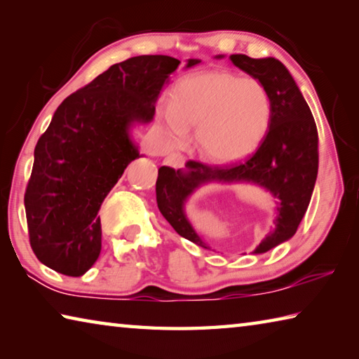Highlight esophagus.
I'll use <instances>...</instances> for the list:
<instances>
[{"instance_id": "esophagus-1", "label": "esophagus", "mask_w": 359, "mask_h": 359, "mask_svg": "<svg viewBox=\"0 0 359 359\" xmlns=\"http://www.w3.org/2000/svg\"><path fill=\"white\" fill-rule=\"evenodd\" d=\"M165 163L168 166H172L175 169H179V168L185 166V158H184V155H180V154H171L166 158Z\"/></svg>"}]
</instances>
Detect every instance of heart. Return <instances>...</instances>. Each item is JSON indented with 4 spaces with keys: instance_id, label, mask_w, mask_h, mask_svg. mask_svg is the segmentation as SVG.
I'll return each instance as SVG.
<instances>
[{
    "instance_id": "heart-1",
    "label": "heart",
    "mask_w": 359,
    "mask_h": 359,
    "mask_svg": "<svg viewBox=\"0 0 359 359\" xmlns=\"http://www.w3.org/2000/svg\"><path fill=\"white\" fill-rule=\"evenodd\" d=\"M272 96L257 77L212 71L180 82L172 100L158 107L168 142L184 144L190 125L201 154L214 163H233L259 147L272 123Z\"/></svg>"
}]
</instances>
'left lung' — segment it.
<instances>
[{
	"instance_id": "1",
	"label": "left lung",
	"mask_w": 359,
	"mask_h": 359,
	"mask_svg": "<svg viewBox=\"0 0 359 359\" xmlns=\"http://www.w3.org/2000/svg\"><path fill=\"white\" fill-rule=\"evenodd\" d=\"M217 60L224 55H215ZM239 69L263 82L272 96V123L253 155L239 163L208 166L188 161L184 169L161 166L156 179V204L161 215L182 238L209 248L187 215V203L210 184H248L271 194L274 226L253 250L261 255L293 238L311 203L318 172V133L299 87L277 58L231 55Z\"/></svg>"
}]
</instances>
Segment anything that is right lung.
Wrapping results in <instances>:
<instances>
[{"label":"right lung","instance_id":"right-lung-1","mask_svg":"<svg viewBox=\"0 0 359 359\" xmlns=\"http://www.w3.org/2000/svg\"><path fill=\"white\" fill-rule=\"evenodd\" d=\"M201 63L187 60L184 69ZM177 58L141 55L112 65L68 96L34 149L25 193L29 244L42 264L81 277L101 252L98 210L133 160V131L154 120Z\"/></svg>","mask_w":359,"mask_h":359}]
</instances>
